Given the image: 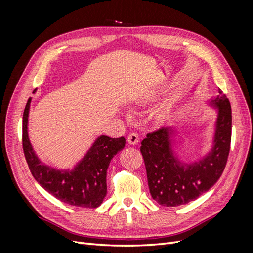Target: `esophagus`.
Wrapping results in <instances>:
<instances>
[{
  "label": "esophagus",
  "instance_id": "obj_1",
  "mask_svg": "<svg viewBox=\"0 0 253 253\" xmlns=\"http://www.w3.org/2000/svg\"><path fill=\"white\" fill-rule=\"evenodd\" d=\"M127 142L132 145H136L139 142V137L136 133H132L127 136Z\"/></svg>",
  "mask_w": 253,
  "mask_h": 253
}]
</instances>
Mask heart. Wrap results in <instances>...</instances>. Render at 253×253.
<instances>
[{
	"instance_id": "b5f03b06",
	"label": "heart",
	"mask_w": 253,
	"mask_h": 253,
	"mask_svg": "<svg viewBox=\"0 0 253 253\" xmlns=\"http://www.w3.org/2000/svg\"><path fill=\"white\" fill-rule=\"evenodd\" d=\"M150 99H143V100H140L138 101V103L141 105L143 104H147L149 103ZM172 115H173V109L172 106H167V108H164L160 111H158L156 114H155V121L157 122L158 125H165L167 124L168 121H169L171 118H172Z\"/></svg>"
}]
</instances>
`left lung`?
Listing matches in <instances>:
<instances>
[{"instance_id": "8db88e82", "label": "left lung", "mask_w": 253, "mask_h": 253, "mask_svg": "<svg viewBox=\"0 0 253 253\" xmlns=\"http://www.w3.org/2000/svg\"><path fill=\"white\" fill-rule=\"evenodd\" d=\"M207 104L216 110V117L211 148L202 157L191 163L179 158L175 150L178 131L172 126L148 134L141 142L150 193L159 205L177 207L196 200L224 172L231 142V105L220 89Z\"/></svg>"}]
</instances>
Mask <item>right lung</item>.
<instances>
[{
	"label": "right lung",
	"instance_id": "right-lung-1",
	"mask_svg": "<svg viewBox=\"0 0 253 253\" xmlns=\"http://www.w3.org/2000/svg\"><path fill=\"white\" fill-rule=\"evenodd\" d=\"M32 100L30 97L23 114V150L35 179L61 202L83 208H97L103 202L108 190L106 171L112 158L125 148V137L98 136L72 169H57L43 163L30 143L28 117Z\"/></svg>",
	"mask_w": 253,
	"mask_h": 253
}]
</instances>
